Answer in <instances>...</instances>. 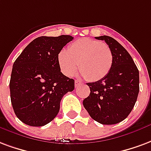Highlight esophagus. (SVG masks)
<instances>
[{
    "label": "esophagus",
    "instance_id": "esophagus-1",
    "mask_svg": "<svg viewBox=\"0 0 151 151\" xmlns=\"http://www.w3.org/2000/svg\"><path fill=\"white\" fill-rule=\"evenodd\" d=\"M80 85H81V82H80V81H77V80L74 81V86H75V87H78V86H80Z\"/></svg>",
    "mask_w": 151,
    "mask_h": 151
}]
</instances>
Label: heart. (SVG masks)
<instances>
[{
	"instance_id": "b5f03b06",
	"label": "heart",
	"mask_w": 151,
	"mask_h": 151,
	"mask_svg": "<svg viewBox=\"0 0 151 151\" xmlns=\"http://www.w3.org/2000/svg\"><path fill=\"white\" fill-rule=\"evenodd\" d=\"M60 70L65 75L72 76L78 66L81 75L91 81L101 80L109 73L113 54L109 45L101 41L80 38L61 50L57 56Z\"/></svg>"
}]
</instances>
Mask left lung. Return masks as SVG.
Here are the masks:
<instances>
[{
  "instance_id": "left-lung-1",
  "label": "left lung",
  "mask_w": 151,
  "mask_h": 151,
  "mask_svg": "<svg viewBox=\"0 0 151 151\" xmlns=\"http://www.w3.org/2000/svg\"><path fill=\"white\" fill-rule=\"evenodd\" d=\"M95 38L109 45L113 64L104 78L87 83L90 93L83 100V106L99 123L117 124L127 118L134 106L139 92V72L131 56L115 39L109 36Z\"/></svg>"
}]
</instances>
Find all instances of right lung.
Segmentation results:
<instances>
[{
  "instance_id": "1",
  "label": "right lung",
  "mask_w": 151,
  "mask_h": 151,
  "mask_svg": "<svg viewBox=\"0 0 151 151\" xmlns=\"http://www.w3.org/2000/svg\"><path fill=\"white\" fill-rule=\"evenodd\" d=\"M72 36L40 37L28 45L13 63L9 82L14 113L24 124L42 127L60 110L63 96L74 90V80L61 72L57 56Z\"/></svg>"
}]
</instances>
